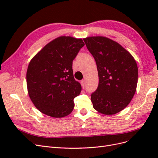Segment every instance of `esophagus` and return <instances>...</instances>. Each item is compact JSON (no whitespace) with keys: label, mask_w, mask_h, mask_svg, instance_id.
Returning a JSON list of instances; mask_svg holds the SVG:
<instances>
[{"label":"esophagus","mask_w":158,"mask_h":158,"mask_svg":"<svg viewBox=\"0 0 158 158\" xmlns=\"http://www.w3.org/2000/svg\"><path fill=\"white\" fill-rule=\"evenodd\" d=\"M81 84H82V88H85V80H83L81 81Z\"/></svg>","instance_id":"esophagus-1"}]
</instances>
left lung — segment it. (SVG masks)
Listing matches in <instances>:
<instances>
[{"mask_svg": "<svg viewBox=\"0 0 158 158\" xmlns=\"http://www.w3.org/2000/svg\"><path fill=\"white\" fill-rule=\"evenodd\" d=\"M97 64L99 84L91 95L94 108L111 115L125 109L136 89L138 66L130 52L109 38L84 39Z\"/></svg>", "mask_w": 158, "mask_h": 158, "instance_id": "8db88e82", "label": "left lung"}]
</instances>
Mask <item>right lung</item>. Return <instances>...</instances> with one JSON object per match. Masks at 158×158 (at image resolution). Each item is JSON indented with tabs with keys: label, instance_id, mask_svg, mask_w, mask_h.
<instances>
[{
	"label": "right lung",
	"instance_id": "1",
	"mask_svg": "<svg viewBox=\"0 0 158 158\" xmlns=\"http://www.w3.org/2000/svg\"><path fill=\"white\" fill-rule=\"evenodd\" d=\"M84 46L82 39L61 36L47 44L30 62L28 94L41 113L60 118L73 111V100L82 90L74 78L73 61Z\"/></svg>",
	"mask_w": 158,
	"mask_h": 158
}]
</instances>
